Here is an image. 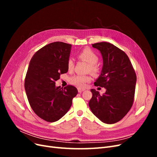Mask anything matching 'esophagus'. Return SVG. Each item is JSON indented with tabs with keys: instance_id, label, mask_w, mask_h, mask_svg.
Segmentation results:
<instances>
[{
	"instance_id": "1",
	"label": "esophagus",
	"mask_w": 157,
	"mask_h": 157,
	"mask_svg": "<svg viewBox=\"0 0 157 157\" xmlns=\"http://www.w3.org/2000/svg\"><path fill=\"white\" fill-rule=\"evenodd\" d=\"M84 89H82V88H78V92H79V93H80V92H83V91H84Z\"/></svg>"
}]
</instances>
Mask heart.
Returning <instances> with one entry per match:
<instances>
[{
	"mask_svg": "<svg viewBox=\"0 0 157 157\" xmlns=\"http://www.w3.org/2000/svg\"><path fill=\"white\" fill-rule=\"evenodd\" d=\"M78 58L84 61L89 65L90 71L93 74H96L99 71V68L96 63L98 61V57L94 52L90 48H85L80 52L78 55ZM67 68L69 71L74 68V61L73 59H69L67 61ZM90 77L84 75H75L70 78V82L75 86L82 88L87 82L90 81Z\"/></svg>",
	"mask_w": 157,
	"mask_h": 157,
	"instance_id": "heart-1",
	"label": "heart"
}]
</instances>
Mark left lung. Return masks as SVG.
Returning <instances> with one entry per match:
<instances>
[{
	"label": "left lung",
	"mask_w": 157,
	"mask_h": 157,
	"mask_svg": "<svg viewBox=\"0 0 157 157\" xmlns=\"http://www.w3.org/2000/svg\"><path fill=\"white\" fill-rule=\"evenodd\" d=\"M102 56L101 75L94 82L104 87L106 92L100 95L90 90L92 98L89 107L94 115L101 122L111 124L121 121L131 109L134 101L136 75L124 52L109 42L92 44Z\"/></svg>",
	"instance_id": "1"
}]
</instances>
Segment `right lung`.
<instances>
[{
	"label": "right lung",
	"instance_id": "obj_1",
	"mask_svg": "<svg viewBox=\"0 0 157 157\" xmlns=\"http://www.w3.org/2000/svg\"><path fill=\"white\" fill-rule=\"evenodd\" d=\"M71 44L54 42L33 55L25 79V90L30 105L37 116L47 122L59 120L67 113L78 90L68 85L56 86L61 74L68 71Z\"/></svg>",
	"mask_w": 157,
	"mask_h": 157
}]
</instances>
